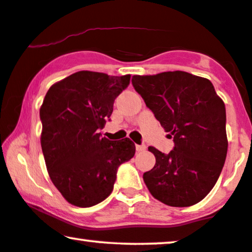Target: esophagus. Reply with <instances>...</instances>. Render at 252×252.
I'll list each match as a JSON object with an SVG mask.
<instances>
[{"mask_svg": "<svg viewBox=\"0 0 252 252\" xmlns=\"http://www.w3.org/2000/svg\"><path fill=\"white\" fill-rule=\"evenodd\" d=\"M135 148H136V151H144L147 149V147L144 146V144H136Z\"/></svg>", "mask_w": 252, "mask_h": 252, "instance_id": "esophagus-1", "label": "esophagus"}]
</instances>
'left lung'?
<instances>
[{
  "label": "left lung",
  "mask_w": 252,
  "mask_h": 252,
  "mask_svg": "<svg viewBox=\"0 0 252 252\" xmlns=\"http://www.w3.org/2000/svg\"><path fill=\"white\" fill-rule=\"evenodd\" d=\"M132 84L174 147L156 157L143 180L155 198L177 208L201 202L215 187L227 156L226 109L212 82L184 71L134 75Z\"/></svg>",
  "instance_id": "8db88e82"
}]
</instances>
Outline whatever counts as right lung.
I'll list each match as a JSON object with an SVG mask.
<instances>
[{
  "label": "right lung",
  "mask_w": 252,
  "mask_h": 252,
  "mask_svg": "<svg viewBox=\"0 0 252 252\" xmlns=\"http://www.w3.org/2000/svg\"><path fill=\"white\" fill-rule=\"evenodd\" d=\"M130 75L80 71L51 86L40 109L41 147L49 177L68 203L96 205L113 190L118 167L135 154L128 137L110 141L99 129Z\"/></svg>",
  "instance_id": "1"
}]
</instances>
